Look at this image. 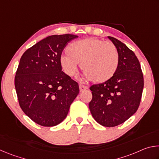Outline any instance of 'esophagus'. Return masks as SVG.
<instances>
[{
    "label": "esophagus",
    "mask_w": 159,
    "mask_h": 159,
    "mask_svg": "<svg viewBox=\"0 0 159 159\" xmlns=\"http://www.w3.org/2000/svg\"><path fill=\"white\" fill-rule=\"evenodd\" d=\"M79 89H80V92H83V91H84L85 90H88V87H87V86L85 85H79Z\"/></svg>",
    "instance_id": "esophagus-1"
}]
</instances>
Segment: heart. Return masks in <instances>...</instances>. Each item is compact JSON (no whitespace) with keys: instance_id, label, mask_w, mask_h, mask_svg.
<instances>
[{"instance_id":"1","label":"heart","mask_w":159,"mask_h":159,"mask_svg":"<svg viewBox=\"0 0 159 159\" xmlns=\"http://www.w3.org/2000/svg\"><path fill=\"white\" fill-rule=\"evenodd\" d=\"M68 55L60 58L64 71L70 76L76 74L79 64L84 76L96 83H104L116 73L119 55L115 45L95 38L76 41L66 48Z\"/></svg>"}]
</instances>
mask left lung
Returning <instances> with one entry per match:
<instances>
[{
	"label": "left lung",
	"mask_w": 159,
	"mask_h": 159,
	"mask_svg": "<svg viewBox=\"0 0 159 159\" xmlns=\"http://www.w3.org/2000/svg\"><path fill=\"white\" fill-rule=\"evenodd\" d=\"M108 38L118 50L119 65L111 79L90 88L93 98L89 109L99 124L114 127L124 123L138 110L144 78L140 64L133 51L115 38Z\"/></svg>",
	"instance_id": "1"
}]
</instances>
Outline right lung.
Wrapping results in <instances>:
<instances>
[{"instance_id":"obj_1","label":"right lung","mask_w":159,"mask_h":159,"mask_svg":"<svg viewBox=\"0 0 159 159\" xmlns=\"http://www.w3.org/2000/svg\"><path fill=\"white\" fill-rule=\"evenodd\" d=\"M78 36L52 35L26 50L20 59L15 86L21 109L37 124L52 127L62 122L79 93L78 83L61 71L66 45Z\"/></svg>"}]
</instances>
